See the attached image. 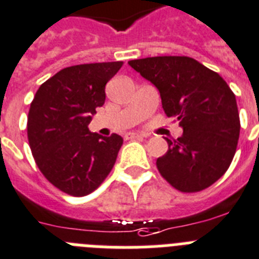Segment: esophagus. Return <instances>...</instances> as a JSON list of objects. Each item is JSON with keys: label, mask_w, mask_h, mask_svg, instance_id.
<instances>
[{"label": "esophagus", "mask_w": 259, "mask_h": 259, "mask_svg": "<svg viewBox=\"0 0 259 259\" xmlns=\"http://www.w3.org/2000/svg\"><path fill=\"white\" fill-rule=\"evenodd\" d=\"M136 138H142V136L136 133H126L125 134V140H136Z\"/></svg>", "instance_id": "34e87169"}]
</instances>
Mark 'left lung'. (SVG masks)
Segmentation results:
<instances>
[{
  "mask_svg": "<svg viewBox=\"0 0 259 259\" xmlns=\"http://www.w3.org/2000/svg\"><path fill=\"white\" fill-rule=\"evenodd\" d=\"M130 67L158 88L167 117L179 121L183 136L167 140L156 159L164 179L180 192H199L227 172L240 137L236 96L227 81L188 56L130 60Z\"/></svg>",
  "mask_w": 259,
  "mask_h": 259,
  "instance_id": "1",
  "label": "left lung"
}]
</instances>
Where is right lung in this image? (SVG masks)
Returning <instances> with one entry per match:
<instances>
[{
    "label": "right lung",
    "instance_id": "obj_1",
    "mask_svg": "<svg viewBox=\"0 0 259 259\" xmlns=\"http://www.w3.org/2000/svg\"><path fill=\"white\" fill-rule=\"evenodd\" d=\"M122 62L63 68L36 91L27 116V138L36 166L62 192L85 196L112 171L123 140L101 137L88 125L105 103V85Z\"/></svg>",
    "mask_w": 259,
    "mask_h": 259
}]
</instances>
